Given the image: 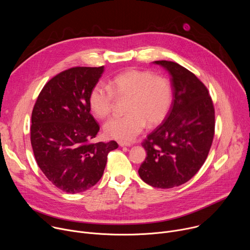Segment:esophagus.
<instances>
[{
	"instance_id": "esophagus-1",
	"label": "esophagus",
	"mask_w": 250,
	"mask_h": 250,
	"mask_svg": "<svg viewBox=\"0 0 250 250\" xmlns=\"http://www.w3.org/2000/svg\"><path fill=\"white\" fill-rule=\"evenodd\" d=\"M119 146H120L121 147H124V146H127V147H129L131 145H130V144H128V142H123V141H120V142H119Z\"/></svg>"
}]
</instances>
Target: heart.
I'll list each match as a JSON object with an SVG mask.
<instances>
[{
    "mask_svg": "<svg viewBox=\"0 0 250 250\" xmlns=\"http://www.w3.org/2000/svg\"><path fill=\"white\" fill-rule=\"evenodd\" d=\"M109 89L96 85L89 95V106L94 116L104 119L113 110L115 98L126 99L123 117L111 118L104 125L105 135L120 141H130L145 126L153 127L166 118L172 104L169 81L150 71L130 69L109 81Z\"/></svg>",
    "mask_w": 250,
    "mask_h": 250,
    "instance_id": "b5f03b06",
    "label": "heart"
}]
</instances>
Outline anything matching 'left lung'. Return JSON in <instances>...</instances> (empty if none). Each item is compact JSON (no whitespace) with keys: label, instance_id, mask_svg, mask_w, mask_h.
I'll list each match as a JSON object with an SVG mask.
<instances>
[{"label":"left lung","instance_id":"left-lung-1","mask_svg":"<svg viewBox=\"0 0 250 250\" xmlns=\"http://www.w3.org/2000/svg\"><path fill=\"white\" fill-rule=\"evenodd\" d=\"M171 76L173 101L163 123L142 142V181L161 189L188 182L206 161L215 133V109L206 86L176 62L160 60Z\"/></svg>","mask_w":250,"mask_h":250}]
</instances>
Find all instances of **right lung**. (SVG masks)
I'll use <instances>...</instances> for the list:
<instances>
[{"instance_id":"add662e5","label":"right lung","mask_w":250,"mask_h":250,"mask_svg":"<svg viewBox=\"0 0 250 250\" xmlns=\"http://www.w3.org/2000/svg\"><path fill=\"white\" fill-rule=\"evenodd\" d=\"M101 67H73L49 80L31 114L30 141L35 160L58 189L76 194L101 179L114 140L92 144L100 126L91 115L89 95Z\"/></svg>"}]
</instances>
